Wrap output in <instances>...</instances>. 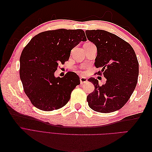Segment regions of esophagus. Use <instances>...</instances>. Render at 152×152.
Listing matches in <instances>:
<instances>
[{"mask_svg":"<svg viewBox=\"0 0 152 152\" xmlns=\"http://www.w3.org/2000/svg\"><path fill=\"white\" fill-rule=\"evenodd\" d=\"M80 84H83L84 83H86V82H87V80L86 78L80 77Z\"/></svg>","mask_w":152,"mask_h":152,"instance_id":"obj_1","label":"esophagus"}]
</instances>
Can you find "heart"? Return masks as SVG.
<instances>
[{"label":"heart","mask_w":152,"mask_h":152,"mask_svg":"<svg viewBox=\"0 0 152 152\" xmlns=\"http://www.w3.org/2000/svg\"><path fill=\"white\" fill-rule=\"evenodd\" d=\"M77 72H79L82 73V74H84V73H85V72L84 71V68H82V67L78 68L77 69Z\"/></svg>","instance_id":"heart-1"}]
</instances>
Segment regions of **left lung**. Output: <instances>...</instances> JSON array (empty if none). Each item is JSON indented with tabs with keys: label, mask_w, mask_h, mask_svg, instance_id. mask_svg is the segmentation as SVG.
Instances as JSON below:
<instances>
[{
	"label": "left lung",
	"mask_w": 152,
	"mask_h": 152,
	"mask_svg": "<svg viewBox=\"0 0 152 152\" xmlns=\"http://www.w3.org/2000/svg\"><path fill=\"white\" fill-rule=\"evenodd\" d=\"M87 38L97 47L96 73L107 79L99 86L98 80L90 78L94 90L87 97L89 107L96 112L110 113L124 107L134 92L139 75L136 53L126 41L102 30H86Z\"/></svg>",
	"instance_id": "1"
}]
</instances>
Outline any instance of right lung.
<instances>
[{
  "label": "right lung",
  "mask_w": 152,
  "mask_h": 152,
  "mask_svg": "<svg viewBox=\"0 0 152 152\" xmlns=\"http://www.w3.org/2000/svg\"><path fill=\"white\" fill-rule=\"evenodd\" d=\"M81 29L48 30L34 37L21 53L20 75L26 95L34 107L53 111L64 107L72 91L80 84L75 73L55 77L59 63L68 61L71 50L86 41Z\"/></svg>",
  "instance_id": "obj_1"
}]
</instances>
